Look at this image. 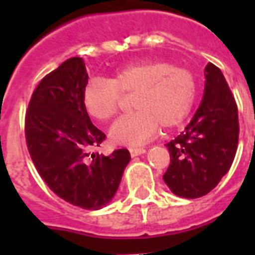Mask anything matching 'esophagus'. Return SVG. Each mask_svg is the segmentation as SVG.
<instances>
[{
  "mask_svg": "<svg viewBox=\"0 0 255 255\" xmlns=\"http://www.w3.org/2000/svg\"><path fill=\"white\" fill-rule=\"evenodd\" d=\"M128 151H129V153H131L132 157H135V156H139V155H141V153H144V152H145V149H144V148H129Z\"/></svg>",
  "mask_w": 255,
  "mask_h": 255,
  "instance_id": "esophagus-1",
  "label": "esophagus"
}]
</instances>
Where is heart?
Segmentation results:
<instances>
[{
  "label": "heart",
  "instance_id": "1",
  "mask_svg": "<svg viewBox=\"0 0 255 255\" xmlns=\"http://www.w3.org/2000/svg\"><path fill=\"white\" fill-rule=\"evenodd\" d=\"M137 111L120 118L110 137L120 145H140L160 129L180 126L197 96V79L189 69L167 59H144L116 70L110 79L92 78L82 92L85 111L98 122L118 115L122 95H132Z\"/></svg>",
  "mask_w": 255,
  "mask_h": 255
}]
</instances>
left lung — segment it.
Returning <instances> with one entry per match:
<instances>
[{
    "instance_id": "left-lung-1",
    "label": "left lung",
    "mask_w": 255,
    "mask_h": 255,
    "mask_svg": "<svg viewBox=\"0 0 255 255\" xmlns=\"http://www.w3.org/2000/svg\"><path fill=\"white\" fill-rule=\"evenodd\" d=\"M205 90L200 107L185 131L167 143L170 164L163 178L174 194L205 196L228 173L237 152L238 108L224 74L205 67Z\"/></svg>"
}]
</instances>
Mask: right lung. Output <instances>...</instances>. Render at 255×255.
<instances>
[{
  "instance_id": "obj_1",
  "label": "right lung",
  "mask_w": 255,
  "mask_h": 255,
  "mask_svg": "<svg viewBox=\"0 0 255 255\" xmlns=\"http://www.w3.org/2000/svg\"><path fill=\"white\" fill-rule=\"evenodd\" d=\"M88 75L74 57L43 77L25 116L30 157L50 189L75 206L95 210L107 205L131 159L126 148L111 155L88 152L106 140L82 104Z\"/></svg>"
}]
</instances>
